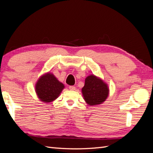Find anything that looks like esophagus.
I'll return each mask as SVG.
<instances>
[{"label":"esophagus","mask_w":153,"mask_h":153,"mask_svg":"<svg viewBox=\"0 0 153 153\" xmlns=\"http://www.w3.org/2000/svg\"><path fill=\"white\" fill-rule=\"evenodd\" d=\"M69 89L71 91L75 90V86H69Z\"/></svg>","instance_id":"34e87169"}]
</instances>
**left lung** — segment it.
Returning a JSON list of instances; mask_svg holds the SVG:
<instances>
[{"label":"left lung","mask_w":153,"mask_h":153,"mask_svg":"<svg viewBox=\"0 0 153 153\" xmlns=\"http://www.w3.org/2000/svg\"><path fill=\"white\" fill-rule=\"evenodd\" d=\"M86 103L90 106L102 103L107 98L108 87L100 78L91 75L85 80L84 87L82 89Z\"/></svg>","instance_id":"8db88e82"}]
</instances>
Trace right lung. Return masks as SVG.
I'll return each instance as SVG.
<instances>
[{"mask_svg":"<svg viewBox=\"0 0 153 153\" xmlns=\"http://www.w3.org/2000/svg\"><path fill=\"white\" fill-rule=\"evenodd\" d=\"M64 88L53 74L47 73L41 76L36 85V92L41 101L45 103L55 100Z\"/></svg>","mask_w":153,"mask_h":153,"instance_id":"1","label":"right lung"}]
</instances>
